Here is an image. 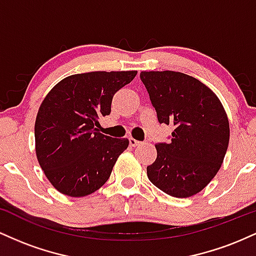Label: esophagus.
<instances>
[{
	"instance_id": "obj_1",
	"label": "esophagus",
	"mask_w": 256,
	"mask_h": 256,
	"mask_svg": "<svg viewBox=\"0 0 256 256\" xmlns=\"http://www.w3.org/2000/svg\"><path fill=\"white\" fill-rule=\"evenodd\" d=\"M128 140H130V144L132 146H138V144H140V140H134V137H130V138H128Z\"/></svg>"
}]
</instances>
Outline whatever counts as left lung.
Here are the masks:
<instances>
[{
    "mask_svg": "<svg viewBox=\"0 0 256 256\" xmlns=\"http://www.w3.org/2000/svg\"><path fill=\"white\" fill-rule=\"evenodd\" d=\"M160 124L172 125L170 143L155 144L149 180L173 198H190L216 177L228 150L230 126L218 96L180 72H140Z\"/></svg>",
    "mask_w": 256,
    "mask_h": 256,
    "instance_id": "obj_1",
    "label": "left lung"
}]
</instances>
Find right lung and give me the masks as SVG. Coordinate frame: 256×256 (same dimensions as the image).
Wrapping results in <instances>:
<instances>
[{
  "label": "right lung",
  "mask_w": 256,
  "mask_h": 256,
  "mask_svg": "<svg viewBox=\"0 0 256 256\" xmlns=\"http://www.w3.org/2000/svg\"><path fill=\"white\" fill-rule=\"evenodd\" d=\"M136 74L137 71L73 74L44 98L34 122L36 155L58 192L83 198L108 180L128 140L102 134L98 119L110 116L114 94Z\"/></svg>",
  "instance_id": "1"
}]
</instances>
